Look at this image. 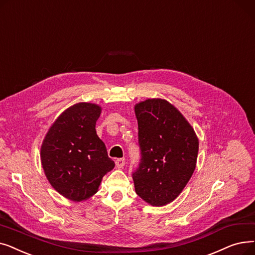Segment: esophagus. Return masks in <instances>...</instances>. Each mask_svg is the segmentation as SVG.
Segmentation results:
<instances>
[{
	"label": "esophagus",
	"mask_w": 255,
	"mask_h": 255,
	"mask_svg": "<svg viewBox=\"0 0 255 255\" xmlns=\"http://www.w3.org/2000/svg\"><path fill=\"white\" fill-rule=\"evenodd\" d=\"M115 164H116V167L117 168H123L126 164V160L125 159H117L115 161Z\"/></svg>",
	"instance_id": "34e87169"
}]
</instances>
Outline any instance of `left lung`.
Wrapping results in <instances>:
<instances>
[{
	"label": "left lung",
	"mask_w": 255,
	"mask_h": 255,
	"mask_svg": "<svg viewBox=\"0 0 255 255\" xmlns=\"http://www.w3.org/2000/svg\"><path fill=\"white\" fill-rule=\"evenodd\" d=\"M142 159L132 173L136 193L152 207L172 202L195 170L199 141L172 104L147 99L135 105Z\"/></svg>",
	"instance_id": "8db88e82"
}]
</instances>
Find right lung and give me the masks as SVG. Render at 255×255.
<instances>
[{
	"label": "right lung",
	"mask_w": 255,
	"mask_h": 255,
	"mask_svg": "<svg viewBox=\"0 0 255 255\" xmlns=\"http://www.w3.org/2000/svg\"><path fill=\"white\" fill-rule=\"evenodd\" d=\"M101 113L100 105H72L58 116L42 141L40 160L48 183L71 201L93 196L104 175L115 167L95 130Z\"/></svg>",
	"instance_id": "add662e5"
}]
</instances>
